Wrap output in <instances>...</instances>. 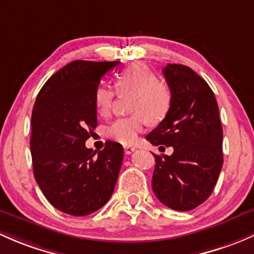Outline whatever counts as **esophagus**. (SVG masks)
Wrapping results in <instances>:
<instances>
[{
	"label": "esophagus",
	"mask_w": 254,
	"mask_h": 254,
	"mask_svg": "<svg viewBox=\"0 0 254 254\" xmlns=\"http://www.w3.org/2000/svg\"><path fill=\"white\" fill-rule=\"evenodd\" d=\"M135 147H134V146H124V152H125V153H127V154H131L132 153V152H134L135 151Z\"/></svg>",
	"instance_id": "obj_1"
}]
</instances>
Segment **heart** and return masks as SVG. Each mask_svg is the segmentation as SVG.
Returning a JSON list of instances; mask_svg holds the SVG:
<instances>
[{
	"label": "heart",
	"mask_w": 254,
	"mask_h": 254,
	"mask_svg": "<svg viewBox=\"0 0 254 254\" xmlns=\"http://www.w3.org/2000/svg\"><path fill=\"white\" fill-rule=\"evenodd\" d=\"M114 89L119 96H129L131 117L117 119L107 129V136L122 145H134L145 130L148 120L159 123L169 113L173 103L172 90L159 81L157 74L146 64L134 63L117 74ZM114 93L107 84H100L93 93V103L100 116H108Z\"/></svg>",
	"instance_id": "obj_1"
}]
</instances>
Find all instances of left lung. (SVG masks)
I'll return each instance as SVG.
<instances>
[{"label": "left lung", "mask_w": 254, "mask_h": 254, "mask_svg": "<svg viewBox=\"0 0 254 254\" xmlns=\"http://www.w3.org/2000/svg\"><path fill=\"white\" fill-rule=\"evenodd\" d=\"M173 103L158 127L146 136L152 145L173 146L172 156H157L152 190L179 212L202 204L223 167V127L215 96L204 79L183 64L163 68Z\"/></svg>", "instance_id": "obj_1"}]
</instances>
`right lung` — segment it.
<instances>
[{
	"label": "right lung",
	"instance_id": "obj_1",
	"mask_svg": "<svg viewBox=\"0 0 254 254\" xmlns=\"http://www.w3.org/2000/svg\"><path fill=\"white\" fill-rule=\"evenodd\" d=\"M119 63L66 64L45 82L34 105L30 151L35 180L53 207L74 217L102 208L116 188L123 146L107 141L96 154L85 141L97 127L95 89Z\"/></svg>",
	"mask_w": 254,
	"mask_h": 254
}]
</instances>
